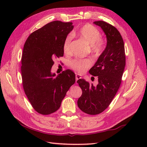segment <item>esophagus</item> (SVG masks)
<instances>
[{"label":"esophagus","instance_id":"1","mask_svg":"<svg viewBox=\"0 0 147 147\" xmlns=\"http://www.w3.org/2000/svg\"><path fill=\"white\" fill-rule=\"evenodd\" d=\"M82 77H81V76H80V75H77V74H76V77H75V78H76V82H77V80H79V79H80Z\"/></svg>","mask_w":147,"mask_h":147}]
</instances>
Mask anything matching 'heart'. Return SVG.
Returning <instances> with one entry per match:
<instances>
[{
  "instance_id": "obj_1",
  "label": "heart",
  "mask_w": 147,
  "mask_h": 147,
  "mask_svg": "<svg viewBox=\"0 0 147 147\" xmlns=\"http://www.w3.org/2000/svg\"><path fill=\"white\" fill-rule=\"evenodd\" d=\"M80 39L90 46L91 50L96 55H100L105 48V41L100 37V31L94 26L86 24L74 33ZM71 36L67 37L63 43V51L65 55L71 53ZM92 64L90 59H75L71 63V67L79 74H83Z\"/></svg>"
}]
</instances>
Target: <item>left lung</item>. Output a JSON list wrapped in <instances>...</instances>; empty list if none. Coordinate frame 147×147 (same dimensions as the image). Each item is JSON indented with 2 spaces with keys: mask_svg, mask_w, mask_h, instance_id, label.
I'll list each match as a JSON object with an SVG mask.
<instances>
[{
  "mask_svg": "<svg viewBox=\"0 0 147 147\" xmlns=\"http://www.w3.org/2000/svg\"><path fill=\"white\" fill-rule=\"evenodd\" d=\"M107 37V46L94 65L89 72L98 77L96 86L84 80H78L82 95L78 99L79 109L83 112L94 115L102 113L112 101L121 83L126 65V56L123 38L113 26L103 21H94Z\"/></svg>",
  "mask_w": 147,
  "mask_h": 147,
  "instance_id": "left-lung-1",
  "label": "left lung"
}]
</instances>
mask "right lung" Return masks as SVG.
<instances>
[{
	"label": "right lung",
	"instance_id": "obj_1",
	"mask_svg": "<svg viewBox=\"0 0 147 147\" xmlns=\"http://www.w3.org/2000/svg\"><path fill=\"white\" fill-rule=\"evenodd\" d=\"M74 28L72 23L52 21L34 31L24 43L21 75L25 94L34 109L47 115L55 112L75 82L69 69L55 77L51 69L54 60L63 56L65 38Z\"/></svg>",
	"mask_w": 147,
	"mask_h": 147
}]
</instances>
